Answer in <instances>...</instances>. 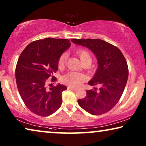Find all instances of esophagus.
<instances>
[{
    "label": "esophagus",
    "instance_id": "1",
    "mask_svg": "<svg viewBox=\"0 0 146 146\" xmlns=\"http://www.w3.org/2000/svg\"><path fill=\"white\" fill-rule=\"evenodd\" d=\"M68 90H73V91H76L77 89L75 88H73L72 86H68Z\"/></svg>",
    "mask_w": 146,
    "mask_h": 146
}]
</instances>
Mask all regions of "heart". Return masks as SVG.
I'll list each match as a JSON object with an SVG mask.
<instances>
[{"label":"heart","instance_id":"obj_1","mask_svg":"<svg viewBox=\"0 0 146 146\" xmlns=\"http://www.w3.org/2000/svg\"><path fill=\"white\" fill-rule=\"evenodd\" d=\"M83 64L86 62L90 63L92 61V55L86 49H78L76 52ZM67 60L66 54L63 53L60 56L58 60V66L59 68H64L65 67ZM86 77L82 74L76 72H70L62 77V82L72 87H79L85 81Z\"/></svg>","mask_w":146,"mask_h":146}]
</instances>
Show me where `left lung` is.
<instances>
[{
  "label": "left lung",
  "mask_w": 146,
  "mask_h": 146,
  "mask_svg": "<svg viewBox=\"0 0 146 146\" xmlns=\"http://www.w3.org/2000/svg\"><path fill=\"white\" fill-rule=\"evenodd\" d=\"M72 42L88 48L96 56L98 68L88 84L98 85V90H86L84 98L78 100L80 106L92 115L111 110L120 99L128 78V67L118 48L101 39H71Z\"/></svg>",
  "instance_id": "8db88e82"
}]
</instances>
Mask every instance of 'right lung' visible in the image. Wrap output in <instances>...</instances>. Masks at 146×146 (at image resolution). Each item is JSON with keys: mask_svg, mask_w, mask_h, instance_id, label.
Here are the masks:
<instances>
[{"mask_svg": "<svg viewBox=\"0 0 146 146\" xmlns=\"http://www.w3.org/2000/svg\"><path fill=\"white\" fill-rule=\"evenodd\" d=\"M70 45L68 39L46 38L32 42L20 55L15 70L17 88L24 103L35 114L48 116L61 106L62 93L67 87L46 86L48 79L57 80L53 74L58 70V60Z\"/></svg>", "mask_w": 146, "mask_h": 146, "instance_id": "obj_1", "label": "right lung"}]
</instances>
